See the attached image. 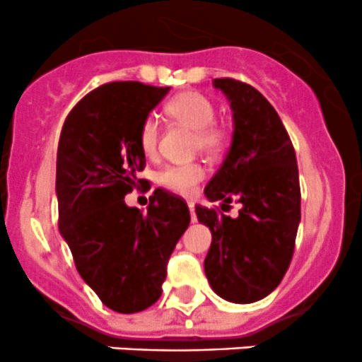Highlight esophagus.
<instances>
[{
  "instance_id": "esophagus-1",
  "label": "esophagus",
  "mask_w": 362,
  "mask_h": 362,
  "mask_svg": "<svg viewBox=\"0 0 362 362\" xmlns=\"http://www.w3.org/2000/svg\"><path fill=\"white\" fill-rule=\"evenodd\" d=\"M189 210H191V221L196 222V214H194V203L189 202Z\"/></svg>"
}]
</instances>
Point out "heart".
<instances>
[{"mask_svg": "<svg viewBox=\"0 0 362 362\" xmlns=\"http://www.w3.org/2000/svg\"><path fill=\"white\" fill-rule=\"evenodd\" d=\"M164 112L175 122L194 129V148L204 154L218 156L228 147L229 133L224 126L214 122L215 107L210 100L196 90H184L170 100ZM159 127L156 119L147 117L138 131V147L147 158H154L158 152ZM204 168L199 163L170 164L159 171V184L177 194L187 196L204 178Z\"/></svg>", "mask_w": 362, "mask_h": 362, "instance_id": "1", "label": "heart"}]
</instances>
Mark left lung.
Masks as SVG:
<instances>
[{
	"label": "left lung",
	"instance_id": "left-lung-1",
	"mask_svg": "<svg viewBox=\"0 0 362 362\" xmlns=\"http://www.w3.org/2000/svg\"><path fill=\"white\" fill-rule=\"evenodd\" d=\"M231 103L233 140L204 196L242 203L231 218L198 204L196 215L211 231L204 259L208 284L231 303H254L279 287L291 264L301 221L296 152L279 113L257 89L235 78H215Z\"/></svg>",
	"mask_w": 362,
	"mask_h": 362
}]
</instances>
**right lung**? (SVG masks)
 I'll return each instance as SVG.
<instances>
[{
	"label": "right lung",
	"mask_w": 362,
	"mask_h": 362,
	"mask_svg": "<svg viewBox=\"0 0 362 362\" xmlns=\"http://www.w3.org/2000/svg\"><path fill=\"white\" fill-rule=\"evenodd\" d=\"M168 90L103 83L73 107L61 131L59 231L83 282L119 313L141 312L160 298L171 252L191 222L187 203L164 189L148 198L147 214L124 202L147 184L136 177L145 168L138 131Z\"/></svg>",
	"instance_id": "1"
}]
</instances>
